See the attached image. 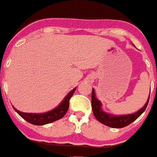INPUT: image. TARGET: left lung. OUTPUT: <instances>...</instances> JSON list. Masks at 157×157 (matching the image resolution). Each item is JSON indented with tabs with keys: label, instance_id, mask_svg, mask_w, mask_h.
<instances>
[{
	"label": "left lung",
	"instance_id": "1",
	"mask_svg": "<svg viewBox=\"0 0 157 157\" xmlns=\"http://www.w3.org/2000/svg\"><path fill=\"white\" fill-rule=\"evenodd\" d=\"M148 101H149V98L147 99L145 105L141 109H140L139 111L135 112V113L129 114V115H123V116H113V115L107 113V112H105L102 110V103L95 97L94 90L92 88L91 106H92L93 113H94V117L96 118L97 120L99 122H100L101 124L107 125L108 127H111V128H122L134 122L135 120H136L139 116H140L141 114L145 111L147 103H148Z\"/></svg>",
	"mask_w": 157,
	"mask_h": 157
}]
</instances>
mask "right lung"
Masks as SVG:
<instances>
[{
  "label": "right lung",
  "mask_w": 157,
  "mask_h": 157,
  "mask_svg": "<svg viewBox=\"0 0 157 157\" xmlns=\"http://www.w3.org/2000/svg\"><path fill=\"white\" fill-rule=\"evenodd\" d=\"M75 90L76 88H75L71 90L56 108L47 111V112H45V113H25V112H21V111L17 110L13 106V107L17 112L19 116H21L25 120H26L27 122L30 123L33 125H44V124H50V123L60 120L66 115L70 106L69 101Z\"/></svg>",
  "instance_id": "1"
}]
</instances>
